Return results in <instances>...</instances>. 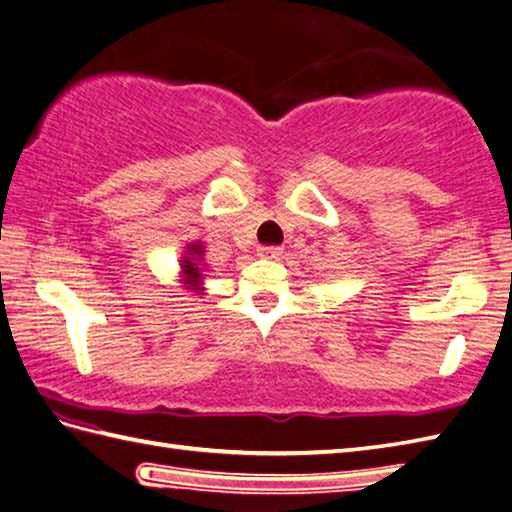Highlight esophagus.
<instances>
[{
	"label": "esophagus",
	"instance_id": "esophagus-1",
	"mask_svg": "<svg viewBox=\"0 0 512 512\" xmlns=\"http://www.w3.org/2000/svg\"><path fill=\"white\" fill-rule=\"evenodd\" d=\"M259 255L275 259V257L282 255V248L280 246H262V248H259Z\"/></svg>",
	"mask_w": 512,
	"mask_h": 512
}]
</instances>
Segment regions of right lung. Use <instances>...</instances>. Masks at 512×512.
<instances>
[{
	"label": "right lung",
	"mask_w": 512,
	"mask_h": 512,
	"mask_svg": "<svg viewBox=\"0 0 512 512\" xmlns=\"http://www.w3.org/2000/svg\"><path fill=\"white\" fill-rule=\"evenodd\" d=\"M202 253H205V250H202L200 243H193V246H189V255L191 257H184V264H182V273H184L186 285H191V287H198L200 285L202 273H200L196 262H198V257Z\"/></svg>",
	"instance_id": "1"
}]
</instances>
